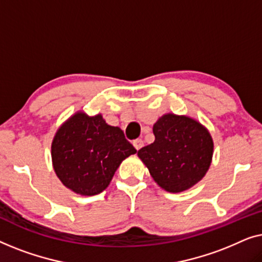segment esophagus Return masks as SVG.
Masks as SVG:
<instances>
[{"instance_id": "esophagus-1", "label": "esophagus", "mask_w": 262, "mask_h": 262, "mask_svg": "<svg viewBox=\"0 0 262 262\" xmlns=\"http://www.w3.org/2000/svg\"><path fill=\"white\" fill-rule=\"evenodd\" d=\"M143 145H144V142H143L142 139H136V141H134V146L137 150L143 148Z\"/></svg>"}]
</instances>
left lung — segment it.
<instances>
[{"instance_id": "left-lung-1", "label": "left lung", "mask_w": 262, "mask_h": 262, "mask_svg": "<svg viewBox=\"0 0 262 262\" xmlns=\"http://www.w3.org/2000/svg\"><path fill=\"white\" fill-rule=\"evenodd\" d=\"M155 142L137 155L161 188L180 193L205 177L212 162L213 139L194 118L166 113L154 124Z\"/></svg>"}]
</instances>
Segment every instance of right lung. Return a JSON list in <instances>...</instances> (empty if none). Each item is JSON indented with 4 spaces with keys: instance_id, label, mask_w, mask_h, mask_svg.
Returning <instances> with one entry per match:
<instances>
[{
    "instance_id": "obj_1",
    "label": "right lung",
    "mask_w": 262,
    "mask_h": 262,
    "mask_svg": "<svg viewBox=\"0 0 262 262\" xmlns=\"http://www.w3.org/2000/svg\"><path fill=\"white\" fill-rule=\"evenodd\" d=\"M137 152L120 127L102 114L77 111L56 131L51 143L53 170L67 188L95 195L108 187L120 163Z\"/></svg>"
}]
</instances>
